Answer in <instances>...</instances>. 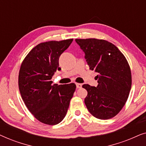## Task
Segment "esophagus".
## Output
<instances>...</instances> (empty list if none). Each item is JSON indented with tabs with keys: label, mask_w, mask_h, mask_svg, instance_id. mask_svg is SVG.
I'll list each match as a JSON object with an SVG mask.
<instances>
[{
	"label": "esophagus",
	"mask_w": 146,
	"mask_h": 146,
	"mask_svg": "<svg viewBox=\"0 0 146 146\" xmlns=\"http://www.w3.org/2000/svg\"><path fill=\"white\" fill-rule=\"evenodd\" d=\"M82 86V84H80V83H76V87L77 88H80Z\"/></svg>",
	"instance_id": "obj_1"
}]
</instances>
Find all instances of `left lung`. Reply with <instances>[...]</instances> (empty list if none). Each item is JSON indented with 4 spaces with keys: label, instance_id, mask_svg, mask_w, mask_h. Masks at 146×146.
Here are the masks:
<instances>
[{
    "label": "left lung",
    "instance_id": "left-lung-1",
    "mask_svg": "<svg viewBox=\"0 0 146 146\" xmlns=\"http://www.w3.org/2000/svg\"><path fill=\"white\" fill-rule=\"evenodd\" d=\"M85 54L90 70L98 74L96 87L84 84L88 92L84 100L87 109L100 119L114 117L129 96L131 74L126 58L114 44L104 40L76 39Z\"/></svg>",
    "mask_w": 146,
    "mask_h": 146
}]
</instances>
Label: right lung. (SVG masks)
<instances>
[{
    "instance_id": "right-lung-1",
    "label": "right lung",
    "mask_w": 146,
    "mask_h": 146,
    "mask_svg": "<svg viewBox=\"0 0 146 146\" xmlns=\"http://www.w3.org/2000/svg\"><path fill=\"white\" fill-rule=\"evenodd\" d=\"M73 39L40 43L31 50L22 63L19 86L29 110L42 123H59L66 115L76 86L52 84L55 72L60 70L59 58Z\"/></svg>"
}]
</instances>
